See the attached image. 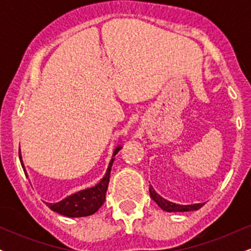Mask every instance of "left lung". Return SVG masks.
Masks as SVG:
<instances>
[{"mask_svg": "<svg viewBox=\"0 0 251 251\" xmlns=\"http://www.w3.org/2000/svg\"><path fill=\"white\" fill-rule=\"evenodd\" d=\"M150 196L153 200L155 203L158 204L160 209H163L164 211L168 212H183V211H192V210H198L201 209L204 204L198 203V204H190V205H180V204L172 203V201H166L165 198H163L162 196H159L157 192L154 191V189L152 186H150Z\"/></svg>", "mask_w": 251, "mask_h": 251, "instance_id": "obj_1", "label": "left lung"}]
</instances>
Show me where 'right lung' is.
<instances>
[{
    "mask_svg": "<svg viewBox=\"0 0 251 251\" xmlns=\"http://www.w3.org/2000/svg\"><path fill=\"white\" fill-rule=\"evenodd\" d=\"M120 149H122V146H118L114 150L111 162L108 164L106 175L103 176L102 179H100V181L96 186L77 191L75 194L66 197L65 200L57 201V203H46V205L50 210H53V211L57 212V214L67 216V217H85V216H91L96 214L100 206L103 204V201H105L112 164L114 162V155L120 151ZM19 154L20 160H21V165L24 168V171L25 172V165L22 163L21 153L19 152ZM25 175H27V172H25Z\"/></svg>",
    "mask_w": 251,
    "mask_h": 251,
    "instance_id": "add662e5",
    "label": "right lung"
}]
</instances>
